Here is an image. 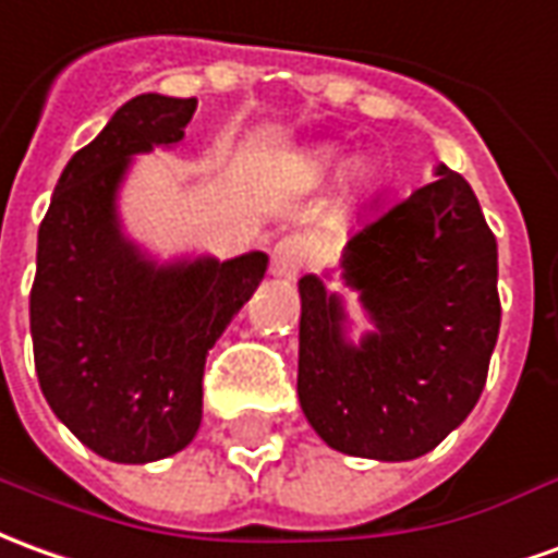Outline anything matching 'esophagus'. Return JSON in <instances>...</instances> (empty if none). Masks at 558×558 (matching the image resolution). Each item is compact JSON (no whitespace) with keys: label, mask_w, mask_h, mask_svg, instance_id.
I'll return each instance as SVG.
<instances>
[{"label":"esophagus","mask_w":558,"mask_h":558,"mask_svg":"<svg viewBox=\"0 0 558 558\" xmlns=\"http://www.w3.org/2000/svg\"><path fill=\"white\" fill-rule=\"evenodd\" d=\"M302 259H305V241L299 235H287L275 244V271L283 278H295Z\"/></svg>","instance_id":"esophagus-1"}]
</instances>
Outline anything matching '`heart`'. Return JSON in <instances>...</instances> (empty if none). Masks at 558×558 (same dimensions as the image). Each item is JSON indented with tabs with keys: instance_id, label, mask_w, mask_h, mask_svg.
Segmentation results:
<instances>
[{
	"instance_id": "obj_1",
	"label": "heart",
	"mask_w": 558,
	"mask_h": 558,
	"mask_svg": "<svg viewBox=\"0 0 558 558\" xmlns=\"http://www.w3.org/2000/svg\"><path fill=\"white\" fill-rule=\"evenodd\" d=\"M332 166H335V154H329V150H326V154H319V157L311 162V171H314V174H319V171L332 169Z\"/></svg>"
}]
</instances>
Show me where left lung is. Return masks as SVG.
Returning a JSON list of instances; mask_svg holds the SVG:
<instances>
[{
	"label": "left lung",
	"instance_id": "left-lung-1",
	"mask_svg": "<svg viewBox=\"0 0 558 558\" xmlns=\"http://www.w3.org/2000/svg\"><path fill=\"white\" fill-rule=\"evenodd\" d=\"M347 287L374 332L341 335V302L299 280V401L323 441L404 462L435 450L481 399L501 326L498 244L459 171L389 205L350 235Z\"/></svg>",
	"mask_w": 558,
	"mask_h": 558
}]
</instances>
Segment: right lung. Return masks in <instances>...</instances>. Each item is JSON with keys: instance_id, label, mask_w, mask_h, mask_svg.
Here are the masks:
<instances>
[{"instance_id": "obj_1", "label": "right lung", "mask_w": 558, "mask_h": 558, "mask_svg": "<svg viewBox=\"0 0 558 558\" xmlns=\"http://www.w3.org/2000/svg\"><path fill=\"white\" fill-rule=\"evenodd\" d=\"M196 99L144 93L62 169L38 226L29 329L38 387L77 441L111 462L184 450L202 377L259 280L266 253L157 268L123 241L114 193L132 154L184 138Z\"/></svg>"}]
</instances>
